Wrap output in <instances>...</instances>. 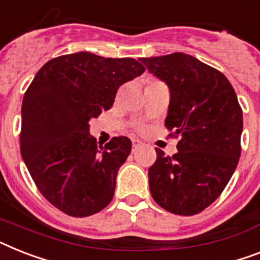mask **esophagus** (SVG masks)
<instances>
[{"label": "esophagus", "instance_id": "34e87169", "mask_svg": "<svg viewBox=\"0 0 260 260\" xmlns=\"http://www.w3.org/2000/svg\"><path fill=\"white\" fill-rule=\"evenodd\" d=\"M143 145H144V144H143L140 140H136V139H135V140H132V147H134V151L139 149L140 147H143Z\"/></svg>", "mask_w": 260, "mask_h": 260}]
</instances>
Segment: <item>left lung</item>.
<instances>
[{
	"label": "left lung",
	"instance_id": "left-lung-1",
	"mask_svg": "<svg viewBox=\"0 0 260 260\" xmlns=\"http://www.w3.org/2000/svg\"><path fill=\"white\" fill-rule=\"evenodd\" d=\"M140 61L168 86L166 126L180 139L172 157L156 148L151 195L172 214H199L218 199L239 161L243 113L235 90L221 72L189 54Z\"/></svg>",
	"mask_w": 260,
	"mask_h": 260
}]
</instances>
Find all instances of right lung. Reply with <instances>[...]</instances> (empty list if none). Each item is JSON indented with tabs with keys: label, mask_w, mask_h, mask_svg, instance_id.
I'll list each match as a JSON object with an SVG mask.
<instances>
[{
	"label": "right lung",
	"mask_w": 260,
	"mask_h": 260,
	"mask_svg": "<svg viewBox=\"0 0 260 260\" xmlns=\"http://www.w3.org/2000/svg\"><path fill=\"white\" fill-rule=\"evenodd\" d=\"M144 71L134 58L79 52L48 61L25 92L21 156L40 192L67 215L84 218L111 203L132 143L119 136L97 144L89 121L112 108L120 85Z\"/></svg>",
	"instance_id": "1"
}]
</instances>
